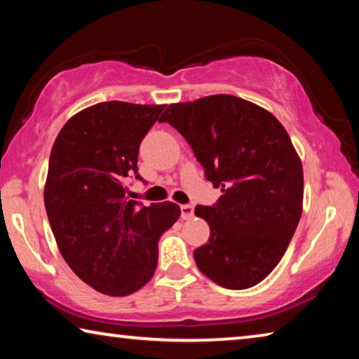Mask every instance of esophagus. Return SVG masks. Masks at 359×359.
<instances>
[{
    "label": "esophagus",
    "instance_id": "obj_1",
    "mask_svg": "<svg viewBox=\"0 0 359 359\" xmlns=\"http://www.w3.org/2000/svg\"><path fill=\"white\" fill-rule=\"evenodd\" d=\"M180 215L184 220H190L193 215H195V209H193L191 204H182L180 206Z\"/></svg>",
    "mask_w": 359,
    "mask_h": 359
}]
</instances>
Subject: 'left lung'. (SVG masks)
Returning <instances> with one entry per match:
<instances>
[{
  "label": "left lung",
  "instance_id": "obj_1",
  "mask_svg": "<svg viewBox=\"0 0 359 359\" xmlns=\"http://www.w3.org/2000/svg\"><path fill=\"white\" fill-rule=\"evenodd\" d=\"M169 123L193 149L222 195L196 206L210 235L195 249L198 269L226 289H248L270 275L297 229L304 169L283 124L265 108L217 94L170 104Z\"/></svg>",
  "mask_w": 359,
  "mask_h": 359
}]
</instances>
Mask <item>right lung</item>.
<instances>
[{"instance_id": "add662e5", "label": "right lung", "mask_w": 359, "mask_h": 359, "mask_svg": "<svg viewBox=\"0 0 359 359\" xmlns=\"http://www.w3.org/2000/svg\"><path fill=\"white\" fill-rule=\"evenodd\" d=\"M166 105L102 102L60 129L50 150L44 206L62 257L102 294L123 297L151 280L158 241L179 219L175 203L126 196L142 139Z\"/></svg>"}]
</instances>
